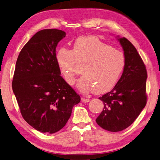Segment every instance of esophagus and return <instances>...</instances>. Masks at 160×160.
Wrapping results in <instances>:
<instances>
[{"label": "esophagus", "instance_id": "1", "mask_svg": "<svg viewBox=\"0 0 160 160\" xmlns=\"http://www.w3.org/2000/svg\"><path fill=\"white\" fill-rule=\"evenodd\" d=\"M90 101L89 98H87L85 97H82L81 98V102H88Z\"/></svg>", "mask_w": 160, "mask_h": 160}]
</instances>
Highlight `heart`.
I'll return each instance as SVG.
<instances>
[{
  "mask_svg": "<svg viewBox=\"0 0 160 160\" xmlns=\"http://www.w3.org/2000/svg\"><path fill=\"white\" fill-rule=\"evenodd\" d=\"M57 60L63 77L69 85H74L79 74L78 66L83 64L77 87L82 92L94 91L98 94L113 89L124 72L126 59L121 51L102 41L96 36L77 38L72 49H62Z\"/></svg>",
  "mask_w": 160,
  "mask_h": 160,
  "instance_id": "b5f03b06",
  "label": "heart"
}]
</instances>
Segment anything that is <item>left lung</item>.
<instances>
[{
	"instance_id": "1",
	"label": "left lung",
	"mask_w": 160,
	"mask_h": 160,
	"mask_svg": "<svg viewBox=\"0 0 160 160\" xmlns=\"http://www.w3.org/2000/svg\"><path fill=\"white\" fill-rule=\"evenodd\" d=\"M117 39L125 56V68L115 87L99 98L104 107L96 119L102 128L113 132L122 131L132 125L147 102L146 66L128 39L119 36Z\"/></svg>"
}]
</instances>
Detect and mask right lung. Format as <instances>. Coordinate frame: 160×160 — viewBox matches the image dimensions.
<instances>
[{"label": "right lung", "instance_id": "1", "mask_svg": "<svg viewBox=\"0 0 160 160\" xmlns=\"http://www.w3.org/2000/svg\"><path fill=\"white\" fill-rule=\"evenodd\" d=\"M58 29L36 32L16 62L12 90L23 119L42 133L64 127L81 98L61 76L56 58L58 43L65 37Z\"/></svg>", "mask_w": 160, "mask_h": 160}]
</instances>
